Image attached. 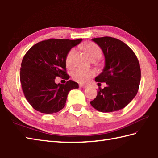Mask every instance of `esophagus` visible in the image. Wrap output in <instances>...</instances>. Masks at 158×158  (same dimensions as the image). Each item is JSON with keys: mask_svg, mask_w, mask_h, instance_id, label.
<instances>
[{"mask_svg": "<svg viewBox=\"0 0 158 158\" xmlns=\"http://www.w3.org/2000/svg\"><path fill=\"white\" fill-rule=\"evenodd\" d=\"M79 87L81 88H83V89H85V88H88V85H83V84H80L79 85Z\"/></svg>", "mask_w": 158, "mask_h": 158, "instance_id": "34e87169", "label": "esophagus"}]
</instances>
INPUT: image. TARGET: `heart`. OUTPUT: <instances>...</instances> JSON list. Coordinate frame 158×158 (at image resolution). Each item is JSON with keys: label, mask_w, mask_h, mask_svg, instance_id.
<instances>
[{"label": "heart", "mask_w": 158, "mask_h": 158, "mask_svg": "<svg viewBox=\"0 0 158 158\" xmlns=\"http://www.w3.org/2000/svg\"><path fill=\"white\" fill-rule=\"evenodd\" d=\"M83 49L85 50L87 54L88 55L90 60L93 59H99L101 58L102 52V50L98 45L93 43H88L84 45L83 47ZM75 53V49H70L68 54L66 56V63L68 66H70L73 65V57ZM96 73L93 70H85L78 69H76L75 71L73 73L72 77L75 81L79 83H85L88 82L90 79L94 77Z\"/></svg>", "instance_id": "1"}]
</instances>
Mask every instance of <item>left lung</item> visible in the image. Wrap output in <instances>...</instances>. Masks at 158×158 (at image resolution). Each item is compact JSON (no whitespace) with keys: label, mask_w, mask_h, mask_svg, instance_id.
<instances>
[{"label":"left lung","mask_w":158,"mask_h":158,"mask_svg":"<svg viewBox=\"0 0 158 158\" xmlns=\"http://www.w3.org/2000/svg\"><path fill=\"white\" fill-rule=\"evenodd\" d=\"M102 49L105 67L95 78L105 82L106 86L99 88L91 105L103 113L123 109L136 96L140 81V68L135 53L126 43L109 36L92 39Z\"/></svg>","instance_id":"8db88e82"}]
</instances>
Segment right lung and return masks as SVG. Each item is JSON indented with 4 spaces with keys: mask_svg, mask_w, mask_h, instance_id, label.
Returning a JSON list of instances; mask_svg holds the SVG:
<instances>
[{
    "mask_svg": "<svg viewBox=\"0 0 158 158\" xmlns=\"http://www.w3.org/2000/svg\"><path fill=\"white\" fill-rule=\"evenodd\" d=\"M82 39H48L36 43L22 60L20 81L26 100L42 113H57L66 105L68 94L79 88L77 82L69 80L66 84L56 83V77L66 80V58L69 51Z\"/></svg>",
    "mask_w": 158,
    "mask_h": 158,
    "instance_id": "obj_1",
    "label": "right lung"
}]
</instances>
